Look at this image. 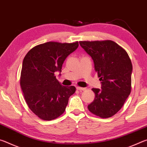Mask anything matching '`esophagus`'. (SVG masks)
I'll return each mask as SVG.
<instances>
[{
	"label": "esophagus",
	"instance_id": "1",
	"mask_svg": "<svg viewBox=\"0 0 147 147\" xmlns=\"http://www.w3.org/2000/svg\"><path fill=\"white\" fill-rule=\"evenodd\" d=\"M76 89H77V90H79V91H85L86 90V88H81V87H77Z\"/></svg>",
	"mask_w": 147,
	"mask_h": 147
}]
</instances>
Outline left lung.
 <instances>
[{
  "mask_svg": "<svg viewBox=\"0 0 147 147\" xmlns=\"http://www.w3.org/2000/svg\"><path fill=\"white\" fill-rule=\"evenodd\" d=\"M93 59L101 81V89L93 88L91 112L101 118L111 117L120 110L131 92L132 64L125 50L111 40L79 41Z\"/></svg>",
  "mask_w": 147,
  "mask_h": 147,
  "instance_id": "1",
  "label": "left lung"
}]
</instances>
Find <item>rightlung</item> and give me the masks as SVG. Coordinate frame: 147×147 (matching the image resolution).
<instances>
[{"mask_svg":"<svg viewBox=\"0 0 147 147\" xmlns=\"http://www.w3.org/2000/svg\"><path fill=\"white\" fill-rule=\"evenodd\" d=\"M78 47V41L47 42L33 47L24 57L21 88L29 108L42 120H53L63 114L76 91L74 86H62L54 73H61L65 59Z\"/></svg>","mask_w":147,"mask_h":147,"instance_id":"right-lung-1","label":"right lung"}]
</instances>
